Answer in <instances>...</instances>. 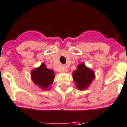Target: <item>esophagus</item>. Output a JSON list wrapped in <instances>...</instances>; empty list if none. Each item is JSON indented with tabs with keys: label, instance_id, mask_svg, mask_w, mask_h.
Returning <instances> with one entry per match:
<instances>
[{
	"label": "esophagus",
	"instance_id": "esophagus-1",
	"mask_svg": "<svg viewBox=\"0 0 127 127\" xmlns=\"http://www.w3.org/2000/svg\"><path fill=\"white\" fill-rule=\"evenodd\" d=\"M62 71H64V72H67V68L65 66H64V67H63L62 68Z\"/></svg>",
	"mask_w": 127,
	"mask_h": 127
}]
</instances>
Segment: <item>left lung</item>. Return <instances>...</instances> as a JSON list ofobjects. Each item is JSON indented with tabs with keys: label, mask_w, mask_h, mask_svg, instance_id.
<instances>
[{
	"label": "left lung",
	"mask_w": 127,
	"mask_h": 127,
	"mask_svg": "<svg viewBox=\"0 0 127 127\" xmlns=\"http://www.w3.org/2000/svg\"><path fill=\"white\" fill-rule=\"evenodd\" d=\"M73 80L76 87L80 90H84L92 83L95 78L94 72L84 64H80L77 66V69L73 71Z\"/></svg>",
	"instance_id": "8db88e82"
}]
</instances>
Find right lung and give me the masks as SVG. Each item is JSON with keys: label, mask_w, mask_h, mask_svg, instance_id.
Segmentation results:
<instances>
[{"label": "right lung", "mask_w": 127, "mask_h": 127, "mask_svg": "<svg viewBox=\"0 0 127 127\" xmlns=\"http://www.w3.org/2000/svg\"><path fill=\"white\" fill-rule=\"evenodd\" d=\"M31 76L33 82L43 90L49 89L55 78L53 70L47 68L45 64H42L39 67L32 70Z\"/></svg>", "instance_id": "obj_1"}]
</instances>
